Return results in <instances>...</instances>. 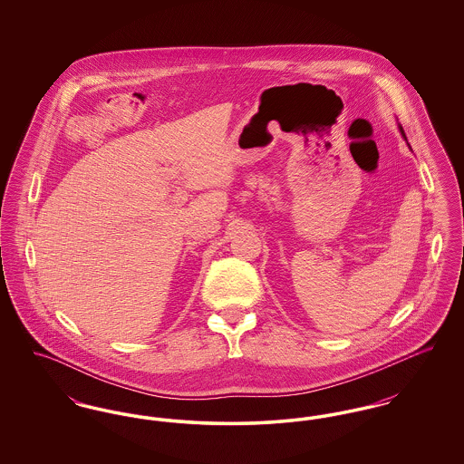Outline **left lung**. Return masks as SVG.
Segmentation results:
<instances>
[{
    "label": "left lung",
    "instance_id": "8db88e82",
    "mask_svg": "<svg viewBox=\"0 0 464 464\" xmlns=\"http://www.w3.org/2000/svg\"><path fill=\"white\" fill-rule=\"evenodd\" d=\"M400 132H401V135H403V139L407 140V137H405V133H403V129H401V127H400Z\"/></svg>",
    "mask_w": 464,
    "mask_h": 464
}]
</instances>
